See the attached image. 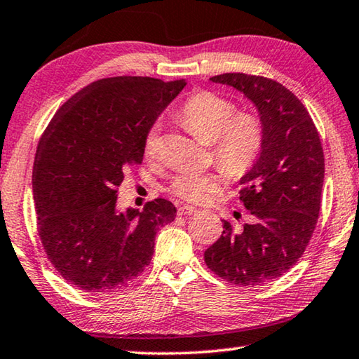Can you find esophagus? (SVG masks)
I'll return each instance as SVG.
<instances>
[{"label":"esophagus","instance_id":"34e87169","mask_svg":"<svg viewBox=\"0 0 359 359\" xmlns=\"http://www.w3.org/2000/svg\"><path fill=\"white\" fill-rule=\"evenodd\" d=\"M197 208H194L191 205H183L178 208V215L180 216H191V215H196Z\"/></svg>","mask_w":359,"mask_h":359}]
</instances>
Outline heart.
Instances as JSON below:
<instances>
[{
	"instance_id": "b5f03b06",
	"label": "heart",
	"mask_w": 359,
	"mask_h": 359,
	"mask_svg": "<svg viewBox=\"0 0 359 359\" xmlns=\"http://www.w3.org/2000/svg\"><path fill=\"white\" fill-rule=\"evenodd\" d=\"M180 118L187 129L211 143L216 161L231 175H243L254 165L265 142V124L259 113L236 109L235 102L215 91H198L186 100ZM143 156L161 157V124L154 123L143 137ZM225 175L183 170L167 186V192L189 203H205L221 189Z\"/></svg>"
}]
</instances>
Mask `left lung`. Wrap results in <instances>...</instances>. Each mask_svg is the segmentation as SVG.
Returning <instances> with one entry per match:
<instances>
[{"label": "left lung", "instance_id": "left-lung-1", "mask_svg": "<svg viewBox=\"0 0 359 359\" xmlns=\"http://www.w3.org/2000/svg\"><path fill=\"white\" fill-rule=\"evenodd\" d=\"M211 80L252 100L265 142L240 181V202L252 221L243 227L224 221L222 236L205 250V263L229 284L262 285L293 268L316 230L325 178L322 142L303 102L279 81L243 72Z\"/></svg>", "mask_w": 359, "mask_h": 359}]
</instances>
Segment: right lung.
<instances>
[{
  "label": "right lung",
  "instance_id": "right-lung-1",
  "mask_svg": "<svg viewBox=\"0 0 359 359\" xmlns=\"http://www.w3.org/2000/svg\"><path fill=\"white\" fill-rule=\"evenodd\" d=\"M186 80L119 75L66 100L37 143L33 198L37 233L62 279L80 290H121L149 265L157 230L176 208L156 198L116 211L124 173L143 161V137Z\"/></svg>",
  "mask_w": 359,
  "mask_h": 359
}]
</instances>
